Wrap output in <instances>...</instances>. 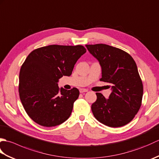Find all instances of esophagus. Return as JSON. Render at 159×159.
Listing matches in <instances>:
<instances>
[{
  "label": "esophagus",
  "instance_id": "34e87169",
  "mask_svg": "<svg viewBox=\"0 0 159 159\" xmlns=\"http://www.w3.org/2000/svg\"><path fill=\"white\" fill-rule=\"evenodd\" d=\"M80 93H84V92H88V90L87 89H80Z\"/></svg>",
  "mask_w": 159,
  "mask_h": 159
}]
</instances>
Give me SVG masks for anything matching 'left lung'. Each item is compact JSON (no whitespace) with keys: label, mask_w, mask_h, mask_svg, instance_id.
Returning a JSON list of instances; mask_svg holds the SVG:
<instances>
[{"label":"left lung","mask_w":159,"mask_h":159,"mask_svg":"<svg viewBox=\"0 0 159 159\" xmlns=\"http://www.w3.org/2000/svg\"><path fill=\"white\" fill-rule=\"evenodd\" d=\"M91 55L98 61L102 69L100 80L109 83V98L96 93L92 105L96 119L109 127L128 124L139 111L143 97V84L136 63L124 50L103 43L85 45Z\"/></svg>","instance_id":"1"}]
</instances>
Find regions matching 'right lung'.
<instances>
[{"label": "right lung", "instance_id": "1", "mask_svg": "<svg viewBox=\"0 0 159 159\" xmlns=\"http://www.w3.org/2000/svg\"><path fill=\"white\" fill-rule=\"evenodd\" d=\"M85 52L80 45H50L28 55L20 71L19 94L24 109L35 122L52 127L68 119L79 91L59 88L57 83L63 76L72 74Z\"/></svg>", "mask_w": 159, "mask_h": 159}]
</instances>
